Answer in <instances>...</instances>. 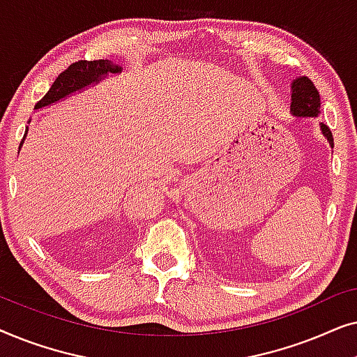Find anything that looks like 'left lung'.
Here are the masks:
<instances>
[{
    "mask_svg": "<svg viewBox=\"0 0 357 357\" xmlns=\"http://www.w3.org/2000/svg\"><path fill=\"white\" fill-rule=\"evenodd\" d=\"M291 114L296 119H315L320 114V96L309 77L299 76L291 84ZM320 131L333 148V135L330 128L320 123Z\"/></svg>",
    "mask_w": 357,
    "mask_h": 357,
    "instance_id": "left-lung-1",
    "label": "left lung"
}]
</instances>
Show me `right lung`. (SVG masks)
<instances>
[{
	"mask_svg": "<svg viewBox=\"0 0 357 357\" xmlns=\"http://www.w3.org/2000/svg\"><path fill=\"white\" fill-rule=\"evenodd\" d=\"M121 68L114 61L109 60H96V61H76L73 65L68 66V70L61 73L60 76L56 77L55 82H53L50 91L43 96V99L36 105V110L43 109V107L53 105L56 102H60L66 97H70L76 92H81L87 89V87L99 84L102 79H105L109 75H120ZM31 121V120H29ZM27 130L24 133V138L19 144V151H21V146L24 144V139L27 136Z\"/></svg>",
	"mask_w": 357,
	"mask_h": 357,
	"instance_id": "add662e5",
	"label": "right lung"
}]
</instances>
